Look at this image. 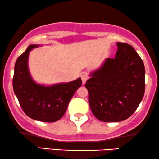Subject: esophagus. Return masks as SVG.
Listing matches in <instances>:
<instances>
[{"label": "esophagus", "instance_id": "1", "mask_svg": "<svg viewBox=\"0 0 159 159\" xmlns=\"http://www.w3.org/2000/svg\"><path fill=\"white\" fill-rule=\"evenodd\" d=\"M87 79H88V76H87V75H86V74L82 75H81V80H82V83H83V84H84Z\"/></svg>", "mask_w": 159, "mask_h": 159}]
</instances>
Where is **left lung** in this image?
<instances>
[{
    "label": "left lung",
    "mask_w": 159,
    "mask_h": 159,
    "mask_svg": "<svg viewBox=\"0 0 159 159\" xmlns=\"http://www.w3.org/2000/svg\"><path fill=\"white\" fill-rule=\"evenodd\" d=\"M115 58H107L85 84L91 111L102 122L128 119L145 91L143 62L132 45L116 43Z\"/></svg>",
    "instance_id": "1"
}]
</instances>
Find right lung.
Here are the masks:
<instances>
[{
    "mask_svg": "<svg viewBox=\"0 0 159 159\" xmlns=\"http://www.w3.org/2000/svg\"><path fill=\"white\" fill-rule=\"evenodd\" d=\"M39 45H30L18 57L12 79L13 90L21 108L31 119L47 123L59 120L66 111L75 91L81 87V78L68 83L51 86L36 84L28 69L29 53Z\"/></svg>",
    "mask_w": 159,
    "mask_h": 159,
    "instance_id": "right-lung-1",
    "label": "right lung"
}]
</instances>
